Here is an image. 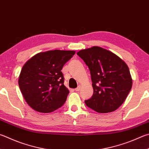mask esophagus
<instances>
[{
  "mask_svg": "<svg viewBox=\"0 0 149 149\" xmlns=\"http://www.w3.org/2000/svg\"><path fill=\"white\" fill-rule=\"evenodd\" d=\"M80 88H81V86L80 85H79V86H77V87L76 88H75V91H79V90H80Z\"/></svg>",
  "mask_w": 149,
  "mask_h": 149,
  "instance_id": "obj_1",
  "label": "esophagus"
}]
</instances>
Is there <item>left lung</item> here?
<instances>
[{
	"mask_svg": "<svg viewBox=\"0 0 149 149\" xmlns=\"http://www.w3.org/2000/svg\"><path fill=\"white\" fill-rule=\"evenodd\" d=\"M77 55L88 66L93 82V95L85 104L101 113L117 109L132 86L127 64L115 54L98 46L81 50Z\"/></svg>",
	"mask_w": 149,
	"mask_h": 149,
	"instance_id": "8db88e82",
	"label": "left lung"
}]
</instances>
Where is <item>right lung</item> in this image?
Masks as SVG:
<instances>
[{
  "mask_svg": "<svg viewBox=\"0 0 149 149\" xmlns=\"http://www.w3.org/2000/svg\"><path fill=\"white\" fill-rule=\"evenodd\" d=\"M75 53L62 50L39 53L24 64L19 86L25 101L34 110L51 113L63 106L70 92L64 85L61 70Z\"/></svg>",
  "mask_w": 149,
  "mask_h": 149,
  "instance_id": "1",
  "label": "right lung"
}]
</instances>
